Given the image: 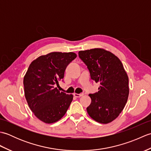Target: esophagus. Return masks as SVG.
<instances>
[{"label":"esophagus","instance_id":"obj_1","mask_svg":"<svg viewBox=\"0 0 151 151\" xmlns=\"http://www.w3.org/2000/svg\"><path fill=\"white\" fill-rule=\"evenodd\" d=\"M84 95L83 94H82V93H81V94H78V93H74V96H75V97H77V98H80V97H82V96Z\"/></svg>","mask_w":151,"mask_h":151}]
</instances>
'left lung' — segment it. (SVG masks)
Returning a JSON list of instances; mask_svg holds the SVG:
<instances>
[{
  "instance_id": "left-lung-1",
  "label": "left lung",
  "mask_w": 151,
  "mask_h": 151,
  "mask_svg": "<svg viewBox=\"0 0 151 151\" xmlns=\"http://www.w3.org/2000/svg\"><path fill=\"white\" fill-rule=\"evenodd\" d=\"M78 55L88 66L91 79L101 84L98 92L89 95L91 102L88 113L98 123H111L123 111L129 97V77L123 63L102 48L81 50Z\"/></svg>"
}]
</instances>
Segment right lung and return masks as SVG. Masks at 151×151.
Segmentation results:
<instances>
[{
  "label": "right lung",
  "instance_id": "add662e5",
  "mask_svg": "<svg viewBox=\"0 0 151 151\" xmlns=\"http://www.w3.org/2000/svg\"><path fill=\"white\" fill-rule=\"evenodd\" d=\"M75 52H52L31 62L23 80L25 98L32 111L45 123L61 119L73 101L72 94L60 92L54 84L63 78L68 64L75 59Z\"/></svg>",
  "mask_w": 151,
  "mask_h": 151
}]
</instances>
